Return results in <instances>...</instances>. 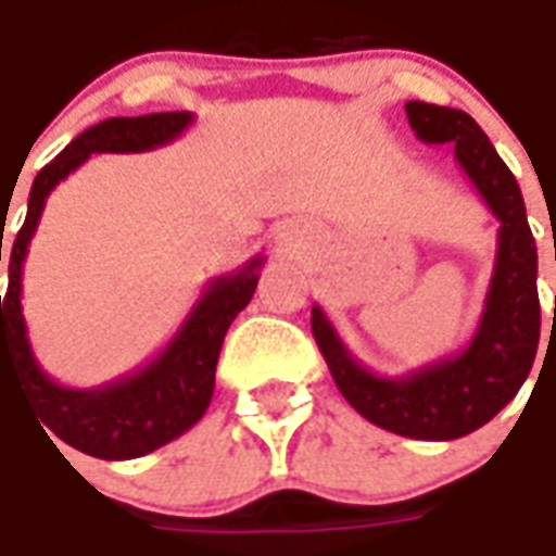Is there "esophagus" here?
I'll use <instances>...</instances> for the list:
<instances>
[{
    "mask_svg": "<svg viewBox=\"0 0 556 556\" xmlns=\"http://www.w3.org/2000/svg\"><path fill=\"white\" fill-rule=\"evenodd\" d=\"M278 245L285 248V251H293V248H296V245H293V236H285V239H278Z\"/></svg>",
    "mask_w": 556,
    "mask_h": 556,
    "instance_id": "1",
    "label": "esophagus"
}]
</instances>
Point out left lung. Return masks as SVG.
Returning a JSON list of instances; mask_svg holds the SVG:
<instances>
[{
    "label": "left lung",
    "mask_w": 556,
    "mask_h": 556,
    "mask_svg": "<svg viewBox=\"0 0 556 556\" xmlns=\"http://www.w3.org/2000/svg\"><path fill=\"white\" fill-rule=\"evenodd\" d=\"M404 110L422 143L455 146L458 167L500 222L497 257L479 326L467 348L404 377L365 368L320 305L311 308V329L334 386L368 422L413 440H458L491 422L518 395L533 368L542 326L536 242L521 188L473 116L425 101H407Z\"/></svg>",
    "instance_id": "1"
}]
</instances>
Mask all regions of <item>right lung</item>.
I'll list each match as a JSON object with an SVG mask.
<instances>
[{"mask_svg": "<svg viewBox=\"0 0 556 556\" xmlns=\"http://www.w3.org/2000/svg\"><path fill=\"white\" fill-rule=\"evenodd\" d=\"M191 122L194 113L173 110V113H149V116H113L77 134L35 176L26 222L17 230L11 248L8 293L2 302V386H5V374H11L48 431L92 458H140L176 440L203 419L215 389V365H218L224 334L236 320V314L254 296L263 257H251L242 269L212 278L203 287L194 308L188 311L179 332L173 334L155 359H149L143 368L125 374L119 380L92 389H71L56 383L35 359L23 320V305H20L23 263L41 222L47 197L62 179H68V173L77 170L92 155H104V152L128 155V152H149L173 143L176 137H182Z\"/></svg>", "mask_w": 556, "mask_h": 556, "instance_id": "1", "label": "right lung"}]
</instances>
